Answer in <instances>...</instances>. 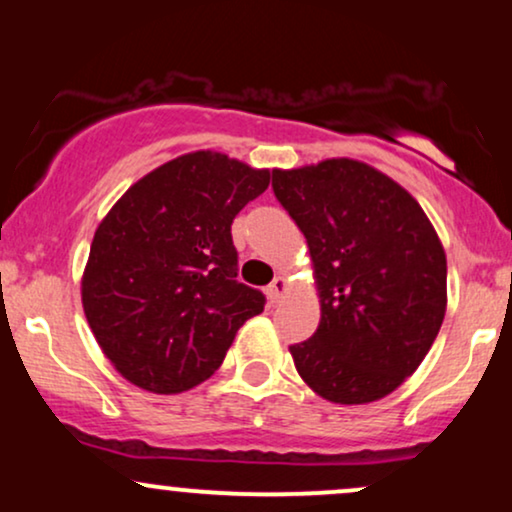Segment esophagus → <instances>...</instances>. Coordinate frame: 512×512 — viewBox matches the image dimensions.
<instances>
[{"instance_id":"esophagus-1","label":"esophagus","mask_w":512,"mask_h":512,"mask_svg":"<svg viewBox=\"0 0 512 512\" xmlns=\"http://www.w3.org/2000/svg\"><path fill=\"white\" fill-rule=\"evenodd\" d=\"M286 291H289V284H286V279H284V276H276V279L272 281V284H269V289H267L269 301L279 303L281 298H284Z\"/></svg>"}]
</instances>
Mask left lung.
Returning <instances> with one entry per match:
<instances>
[{
  "instance_id": "obj_1",
  "label": "left lung",
  "mask_w": 512,
  "mask_h": 512,
  "mask_svg": "<svg viewBox=\"0 0 512 512\" xmlns=\"http://www.w3.org/2000/svg\"><path fill=\"white\" fill-rule=\"evenodd\" d=\"M274 195L310 248L320 325L293 344L298 375L334 404L397 390L436 342L448 262L414 197L354 158L272 170Z\"/></svg>"
}]
</instances>
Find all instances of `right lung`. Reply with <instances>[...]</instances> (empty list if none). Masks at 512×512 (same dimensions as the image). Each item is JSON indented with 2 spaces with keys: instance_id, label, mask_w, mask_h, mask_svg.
<instances>
[{
  "instance_id": "1",
  "label": "right lung",
  "mask_w": 512,
  "mask_h": 512,
  "mask_svg": "<svg viewBox=\"0 0 512 512\" xmlns=\"http://www.w3.org/2000/svg\"><path fill=\"white\" fill-rule=\"evenodd\" d=\"M269 170L216 151L163 163L115 202L93 236L81 303L117 373L175 395L223 363L262 291L240 284L231 223Z\"/></svg>"
}]
</instances>
